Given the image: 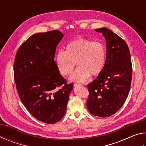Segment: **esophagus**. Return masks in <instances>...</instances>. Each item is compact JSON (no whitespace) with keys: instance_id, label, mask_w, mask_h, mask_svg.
Here are the masks:
<instances>
[{"instance_id":"obj_1","label":"esophagus","mask_w":146,"mask_h":146,"mask_svg":"<svg viewBox=\"0 0 146 146\" xmlns=\"http://www.w3.org/2000/svg\"><path fill=\"white\" fill-rule=\"evenodd\" d=\"M81 84H78V83H74L73 84V86H80Z\"/></svg>"}]
</instances>
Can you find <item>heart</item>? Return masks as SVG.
<instances>
[{
  "instance_id": "heart-1",
  "label": "heart",
  "mask_w": 146,
  "mask_h": 146,
  "mask_svg": "<svg viewBox=\"0 0 146 146\" xmlns=\"http://www.w3.org/2000/svg\"><path fill=\"white\" fill-rule=\"evenodd\" d=\"M106 60V49L100 42H92L88 39L79 38L66 44L65 50L59 51L55 56L58 70L62 75L70 76L71 81L84 82L90 76H97L104 70Z\"/></svg>"
}]
</instances>
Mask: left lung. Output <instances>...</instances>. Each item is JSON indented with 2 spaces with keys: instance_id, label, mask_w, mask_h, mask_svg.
Returning a JSON list of instances; mask_svg holds the SVG:
<instances>
[{
  "instance_id": "left-lung-1",
  "label": "left lung",
  "mask_w": 146,
  "mask_h": 146,
  "mask_svg": "<svg viewBox=\"0 0 146 146\" xmlns=\"http://www.w3.org/2000/svg\"><path fill=\"white\" fill-rule=\"evenodd\" d=\"M106 42V60L100 75L88 85L87 107L91 114L108 117L117 112L126 100L132 78V64L126 42L106 28L95 29Z\"/></svg>"
}]
</instances>
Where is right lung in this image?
<instances>
[{"mask_svg": "<svg viewBox=\"0 0 146 146\" xmlns=\"http://www.w3.org/2000/svg\"><path fill=\"white\" fill-rule=\"evenodd\" d=\"M63 36L58 30L34 34L22 44L15 58L14 78L19 97L35 118L46 123L63 118L73 88L60 75L54 60Z\"/></svg>", "mask_w": 146, "mask_h": 146, "instance_id": "obj_1", "label": "right lung"}]
</instances>
